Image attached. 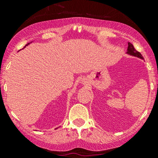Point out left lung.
Wrapping results in <instances>:
<instances>
[{
  "mask_svg": "<svg viewBox=\"0 0 158 158\" xmlns=\"http://www.w3.org/2000/svg\"><path fill=\"white\" fill-rule=\"evenodd\" d=\"M127 53L129 54L131 56H137L140 59H144L143 58L142 55L138 51H137L136 49H135L134 46L132 45L131 44L128 43V51H127Z\"/></svg>",
  "mask_w": 158,
  "mask_h": 158,
  "instance_id": "left-lung-1",
  "label": "left lung"
}]
</instances>
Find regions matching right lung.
Listing matches in <instances>:
<instances>
[{"mask_svg": "<svg viewBox=\"0 0 158 158\" xmlns=\"http://www.w3.org/2000/svg\"><path fill=\"white\" fill-rule=\"evenodd\" d=\"M29 44H30V43H29V44H27V45H26V46H27V45H29Z\"/></svg>", "mask_w": 158, "mask_h": 158, "instance_id": "add662e5", "label": "right lung"}]
</instances>
